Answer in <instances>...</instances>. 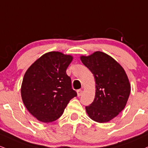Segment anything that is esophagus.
<instances>
[{
	"mask_svg": "<svg viewBox=\"0 0 148 148\" xmlns=\"http://www.w3.org/2000/svg\"><path fill=\"white\" fill-rule=\"evenodd\" d=\"M82 93H83V90H77V95H78V97H81Z\"/></svg>",
	"mask_w": 148,
	"mask_h": 148,
	"instance_id": "1",
	"label": "esophagus"
}]
</instances>
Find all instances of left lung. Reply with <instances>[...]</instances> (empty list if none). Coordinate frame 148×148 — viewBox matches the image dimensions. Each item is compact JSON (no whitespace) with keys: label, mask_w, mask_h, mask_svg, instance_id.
<instances>
[{"label":"left lung","mask_w":148,"mask_h":148,"mask_svg":"<svg viewBox=\"0 0 148 148\" xmlns=\"http://www.w3.org/2000/svg\"><path fill=\"white\" fill-rule=\"evenodd\" d=\"M80 58L94 74L96 83L95 98L85 107L86 112L94 121L109 122L127 104L131 91L127 74L116 60L102 51Z\"/></svg>","instance_id":"obj_1"}]
</instances>
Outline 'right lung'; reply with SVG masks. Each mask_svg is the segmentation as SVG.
Wrapping results in <instances>:
<instances>
[{
  "instance_id": "1",
  "label": "right lung",
  "mask_w": 148,
  "mask_h": 148,
  "mask_svg": "<svg viewBox=\"0 0 148 148\" xmlns=\"http://www.w3.org/2000/svg\"><path fill=\"white\" fill-rule=\"evenodd\" d=\"M72 60L71 55L49 51L26 71L21 85V97L27 110L39 121L57 120L69 101L77 96L66 74Z\"/></svg>"
}]
</instances>
